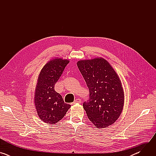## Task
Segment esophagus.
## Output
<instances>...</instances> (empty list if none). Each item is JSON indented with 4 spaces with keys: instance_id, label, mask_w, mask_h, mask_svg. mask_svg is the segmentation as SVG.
Here are the masks:
<instances>
[{
    "instance_id": "34e87169",
    "label": "esophagus",
    "mask_w": 156,
    "mask_h": 156,
    "mask_svg": "<svg viewBox=\"0 0 156 156\" xmlns=\"http://www.w3.org/2000/svg\"><path fill=\"white\" fill-rule=\"evenodd\" d=\"M81 102V101L80 99H76L75 101L72 104H80Z\"/></svg>"
}]
</instances>
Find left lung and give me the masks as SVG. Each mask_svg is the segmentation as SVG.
Listing matches in <instances>:
<instances>
[{
	"instance_id": "1",
	"label": "left lung",
	"mask_w": 156,
	"mask_h": 156,
	"mask_svg": "<svg viewBox=\"0 0 156 156\" xmlns=\"http://www.w3.org/2000/svg\"><path fill=\"white\" fill-rule=\"evenodd\" d=\"M90 91L83 105L90 120L98 128L112 125L120 117L124 104L121 81L110 63L103 58L77 62Z\"/></svg>"
}]
</instances>
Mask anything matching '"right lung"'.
I'll list each match as a JSON object with an SVG mask.
<instances>
[{
    "label": "right lung",
    "instance_id": "obj_1",
    "mask_svg": "<svg viewBox=\"0 0 156 156\" xmlns=\"http://www.w3.org/2000/svg\"><path fill=\"white\" fill-rule=\"evenodd\" d=\"M69 60L54 58L42 69L37 79L34 93V105L42 122L55 124L62 120L71 105L64 102L62 96L54 90Z\"/></svg>",
    "mask_w": 156,
    "mask_h": 156
}]
</instances>
